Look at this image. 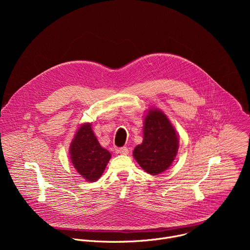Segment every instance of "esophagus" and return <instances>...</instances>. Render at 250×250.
Instances as JSON below:
<instances>
[{"label":"esophagus","instance_id":"esophagus-1","mask_svg":"<svg viewBox=\"0 0 250 250\" xmlns=\"http://www.w3.org/2000/svg\"><path fill=\"white\" fill-rule=\"evenodd\" d=\"M118 151H119V153H121V154H123V155H127V154H128V152H129L128 148H127V147H125V146L119 148V150H118Z\"/></svg>","mask_w":250,"mask_h":250}]
</instances>
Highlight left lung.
<instances>
[{
	"mask_svg": "<svg viewBox=\"0 0 250 250\" xmlns=\"http://www.w3.org/2000/svg\"><path fill=\"white\" fill-rule=\"evenodd\" d=\"M179 140L165 114L149 110L145 119L144 141L133 150V157L146 172L157 175L173 162Z\"/></svg>",
	"mask_w": 250,
	"mask_h": 250,
	"instance_id": "obj_1",
	"label": "left lung"
}]
</instances>
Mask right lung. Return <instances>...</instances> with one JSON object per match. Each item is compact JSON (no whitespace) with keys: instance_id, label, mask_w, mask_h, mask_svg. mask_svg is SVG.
<instances>
[{"instance_id":"add662e5","label":"right lung","mask_w":250,"mask_h":250,"mask_svg":"<svg viewBox=\"0 0 250 250\" xmlns=\"http://www.w3.org/2000/svg\"><path fill=\"white\" fill-rule=\"evenodd\" d=\"M70 155L77 172L90 182L99 179L111 159V153L100 146L91 124L77 130L70 146Z\"/></svg>"}]
</instances>
